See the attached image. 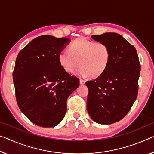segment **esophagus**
Returning a JSON list of instances; mask_svg holds the SVG:
<instances>
[{
  "label": "esophagus",
  "instance_id": "esophagus-1",
  "mask_svg": "<svg viewBox=\"0 0 154 154\" xmlns=\"http://www.w3.org/2000/svg\"><path fill=\"white\" fill-rule=\"evenodd\" d=\"M79 83H80V84L84 85V84H85V83H86V81H85L84 79H80V80H79Z\"/></svg>",
  "mask_w": 154,
  "mask_h": 154
}]
</instances>
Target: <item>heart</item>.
<instances>
[{
    "instance_id": "b5f03b06",
    "label": "heart",
    "mask_w": 154,
    "mask_h": 154,
    "mask_svg": "<svg viewBox=\"0 0 154 154\" xmlns=\"http://www.w3.org/2000/svg\"><path fill=\"white\" fill-rule=\"evenodd\" d=\"M68 51L60 53L58 59L61 66L72 73L79 64L81 66L77 74L81 77H99L105 72L110 59V51L106 43L94 42L84 38L72 42Z\"/></svg>"
}]
</instances>
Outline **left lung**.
Wrapping results in <instances>:
<instances>
[{
    "mask_svg": "<svg viewBox=\"0 0 154 154\" xmlns=\"http://www.w3.org/2000/svg\"><path fill=\"white\" fill-rule=\"evenodd\" d=\"M91 38L109 46L110 59L103 74L86 83L87 110L94 122L109 125L125 117L136 101L140 64L135 47L119 34L105 33Z\"/></svg>",
    "mask_w": 154,
    "mask_h": 154,
    "instance_id": "obj_1",
    "label": "left lung"
}]
</instances>
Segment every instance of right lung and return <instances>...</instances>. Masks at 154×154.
<instances>
[{"label":"right lung","mask_w":154,"mask_h":154,"mask_svg":"<svg viewBox=\"0 0 154 154\" xmlns=\"http://www.w3.org/2000/svg\"><path fill=\"white\" fill-rule=\"evenodd\" d=\"M66 38L41 35L17 56L13 72L17 103L32 123L53 128L64 119L68 97L79 85L59 62L60 52L70 43Z\"/></svg>","instance_id":"right-lung-1"}]
</instances>
